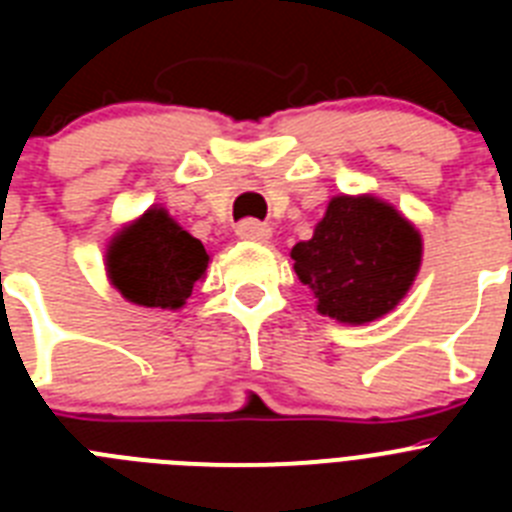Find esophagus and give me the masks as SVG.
<instances>
[{"label": "esophagus", "mask_w": 512, "mask_h": 512, "mask_svg": "<svg viewBox=\"0 0 512 512\" xmlns=\"http://www.w3.org/2000/svg\"><path fill=\"white\" fill-rule=\"evenodd\" d=\"M235 235L243 241H269L271 228L259 220H243V223L235 225Z\"/></svg>", "instance_id": "1"}]
</instances>
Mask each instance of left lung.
Masks as SVG:
<instances>
[{"instance_id":"obj_1","label":"left lung","mask_w":512,"mask_h":512,"mask_svg":"<svg viewBox=\"0 0 512 512\" xmlns=\"http://www.w3.org/2000/svg\"><path fill=\"white\" fill-rule=\"evenodd\" d=\"M420 235L374 197H333L310 241L292 248L297 277L323 315L341 323L382 318L413 284Z\"/></svg>"}]
</instances>
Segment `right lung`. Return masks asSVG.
I'll list each match as a JSON object with an SVG mask.
<instances>
[{"instance_id": "obj_1", "label": "right lung", "mask_w": 512, "mask_h": 512, "mask_svg": "<svg viewBox=\"0 0 512 512\" xmlns=\"http://www.w3.org/2000/svg\"><path fill=\"white\" fill-rule=\"evenodd\" d=\"M207 261L205 246L156 207L122 230L107 253L110 279L122 297L161 310L187 302Z\"/></svg>"}]
</instances>
